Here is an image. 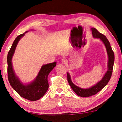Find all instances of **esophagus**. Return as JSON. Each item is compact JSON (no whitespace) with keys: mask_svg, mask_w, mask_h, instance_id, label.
<instances>
[{"mask_svg":"<svg viewBox=\"0 0 122 122\" xmlns=\"http://www.w3.org/2000/svg\"><path fill=\"white\" fill-rule=\"evenodd\" d=\"M61 63H62V64H67V60H66V59H63L61 60Z\"/></svg>","mask_w":122,"mask_h":122,"instance_id":"1","label":"esophagus"}]
</instances>
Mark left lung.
<instances>
[{
	"label": "left lung",
	"instance_id": "obj_1",
	"mask_svg": "<svg viewBox=\"0 0 122 122\" xmlns=\"http://www.w3.org/2000/svg\"><path fill=\"white\" fill-rule=\"evenodd\" d=\"M91 30L92 32L93 37L94 38L99 39L104 43L106 49L108 58V61L107 64V71L100 81H99L97 83L88 89L81 88L75 85L72 81L70 74L67 73V80L71 88L73 89V90L74 91V92L76 95L82 97H88L95 95L106 86L111 77L114 64V54L112 49L108 40L104 34L99 32L96 29L92 27Z\"/></svg>",
	"mask_w": 122,
	"mask_h": 122
}]
</instances>
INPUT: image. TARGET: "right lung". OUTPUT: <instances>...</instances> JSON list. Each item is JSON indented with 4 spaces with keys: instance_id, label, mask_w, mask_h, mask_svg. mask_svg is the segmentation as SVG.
<instances>
[{
    "instance_id": "1",
    "label": "right lung",
    "mask_w": 122,
    "mask_h": 122,
    "mask_svg": "<svg viewBox=\"0 0 122 122\" xmlns=\"http://www.w3.org/2000/svg\"><path fill=\"white\" fill-rule=\"evenodd\" d=\"M26 32L27 31L20 34L15 39L8 52L7 55L8 79L10 86L18 95L26 99L36 101L40 99L47 91L49 88L48 82V75L56 66L57 63L54 62L43 65L37 76L32 82L28 84L23 83L15 74L11 61L18 41Z\"/></svg>"
}]
</instances>
